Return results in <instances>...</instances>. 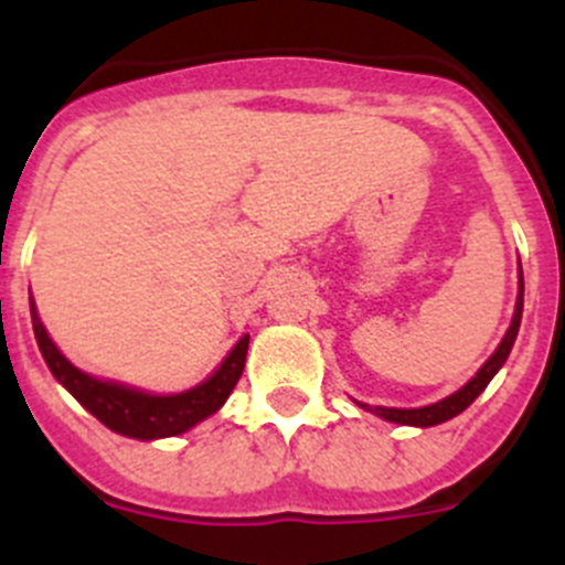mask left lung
Here are the masks:
<instances>
[{
	"mask_svg": "<svg viewBox=\"0 0 565 565\" xmlns=\"http://www.w3.org/2000/svg\"><path fill=\"white\" fill-rule=\"evenodd\" d=\"M521 313H523V277H521V294H518L515 317H512V326H509L507 337H503V342L498 344V351L487 359V364H483L481 371H478L476 376H472L467 384H463L461 391L452 393V396H447V398H444V402L430 404V407H416V411H396V407H376V411H373V407H367V411H373V413H376V416L387 418V422L413 424V427H433V424L450 422L452 416H458V413L467 411L469 404H472L478 396H481L483 387H487V384L492 382V376H495V373L501 371V364L507 362L509 351H512V344H515L518 328H521ZM362 407H364V404H362Z\"/></svg>",
	"mask_w": 565,
	"mask_h": 565,
	"instance_id": "left-lung-1",
	"label": "left lung"
}]
</instances>
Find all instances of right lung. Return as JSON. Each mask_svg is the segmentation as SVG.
Wrapping results in <instances>:
<instances>
[{
    "mask_svg": "<svg viewBox=\"0 0 565 565\" xmlns=\"http://www.w3.org/2000/svg\"><path fill=\"white\" fill-rule=\"evenodd\" d=\"M33 317V333H36L39 351H42L44 362H47L50 373L67 387L78 402L87 407L104 427L121 433L129 438H141V441H152V438L181 436L189 427L209 418L223 407L228 396H232L234 384H237L243 364H246L248 351V333L234 344V351L228 353L226 362L214 371L212 379L192 387L186 393H174V396H149V393L132 391L124 384L102 382L67 362L53 344V339L44 331L42 319H39L36 308H30Z\"/></svg>",
    "mask_w": 565,
    "mask_h": 565,
    "instance_id": "add662e5",
    "label": "right lung"
}]
</instances>
